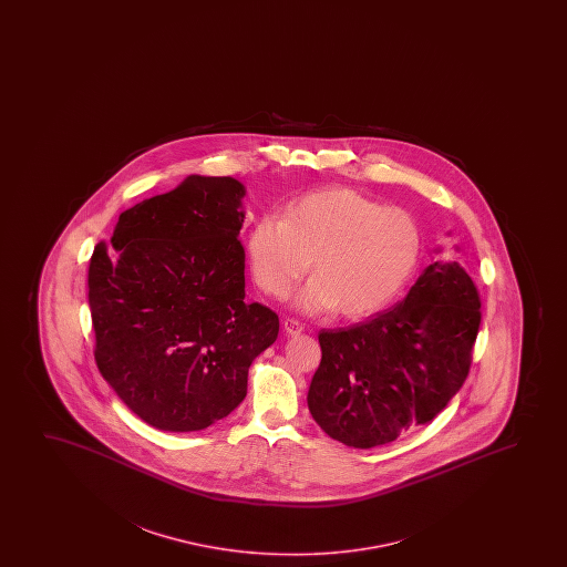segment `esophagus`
I'll use <instances>...</instances> for the list:
<instances>
[{
    "label": "esophagus",
    "instance_id": "esophagus-1",
    "mask_svg": "<svg viewBox=\"0 0 567 567\" xmlns=\"http://www.w3.org/2000/svg\"><path fill=\"white\" fill-rule=\"evenodd\" d=\"M282 327H285V333L290 334V337L300 334L303 331L302 323H300V321H296V319H285V321H282Z\"/></svg>",
    "mask_w": 567,
    "mask_h": 567
}]
</instances>
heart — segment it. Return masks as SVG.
I'll list each match as a JSON object with an SVG mask.
<instances>
[{
  "mask_svg": "<svg viewBox=\"0 0 567 567\" xmlns=\"http://www.w3.org/2000/svg\"><path fill=\"white\" fill-rule=\"evenodd\" d=\"M422 234L401 207H381L349 187H329L290 203L280 220L257 218L246 259L257 287L282 298L313 267L296 310L368 318L403 292L419 264Z\"/></svg>",
  "mask_w": 567,
  "mask_h": 567,
  "instance_id": "b5f03b06",
  "label": "heart"
}]
</instances>
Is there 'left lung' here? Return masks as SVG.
<instances>
[{"instance_id":"1","label":"left lung","mask_w":567,"mask_h":567,"mask_svg":"<svg viewBox=\"0 0 567 567\" xmlns=\"http://www.w3.org/2000/svg\"><path fill=\"white\" fill-rule=\"evenodd\" d=\"M478 327L473 279L457 259H437L395 308L319 333L321 364L308 391L311 416L349 447L395 442L432 422L465 383Z\"/></svg>"}]
</instances>
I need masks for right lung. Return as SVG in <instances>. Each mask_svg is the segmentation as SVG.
I'll use <instances>...</instances> for the list:
<instances>
[{
	"instance_id": "add662e5",
	"label": "right lung",
	"mask_w": 567,
	"mask_h": 567,
	"mask_svg": "<svg viewBox=\"0 0 567 567\" xmlns=\"http://www.w3.org/2000/svg\"><path fill=\"white\" fill-rule=\"evenodd\" d=\"M244 197L236 178L192 174L124 210L110 244L94 248L96 364L156 430L226 419L248 393L249 365L277 341V313L244 302Z\"/></svg>"
}]
</instances>
